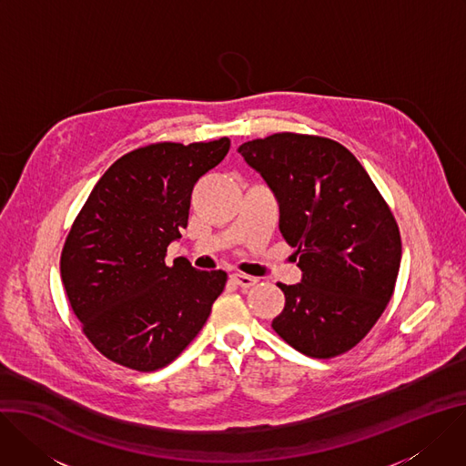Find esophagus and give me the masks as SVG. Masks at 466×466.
<instances>
[{
    "label": "esophagus",
    "instance_id": "obj_1",
    "mask_svg": "<svg viewBox=\"0 0 466 466\" xmlns=\"http://www.w3.org/2000/svg\"><path fill=\"white\" fill-rule=\"evenodd\" d=\"M232 280L239 286V288H250L255 286L258 282L257 277H250V275H245V273H234L232 275Z\"/></svg>",
    "mask_w": 466,
    "mask_h": 466
}]
</instances>
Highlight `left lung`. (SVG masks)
Listing matches in <instances>:
<instances>
[{"label":"left lung","instance_id":"8db88e82","mask_svg":"<svg viewBox=\"0 0 466 466\" xmlns=\"http://www.w3.org/2000/svg\"><path fill=\"white\" fill-rule=\"evenodd\" d=\"M238 152L279 202V228L298 247L303 279L277 286L271 327L293 350L330 359L355 348L385 312L401 262L398 223L359 159L318 136L273 134Z\"/></svg>","mask_w":466,"mask_h":466}]
</instances>
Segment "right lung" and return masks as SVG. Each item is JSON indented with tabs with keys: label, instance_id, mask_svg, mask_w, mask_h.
<instances>
[{
	"label": "right lung",
	"instance_id": "add662e5",
	"mask_svg": "<svg viewBox=\"0 0 466 466\" xmlns=\"http://www.w3.org/2000/svg\"><path fill=\"white\" fill-rule=\"evenodd\" d=\"M230 139L154 143L118 157L77 214L61 279L91 344L137 371L171 364L204 327L227 273L186 258L165 264L187 227L197 180L219 165Z\"/></svg>",
	"mask_w": 466,
	"mask_h": 466
}]
</instances>
